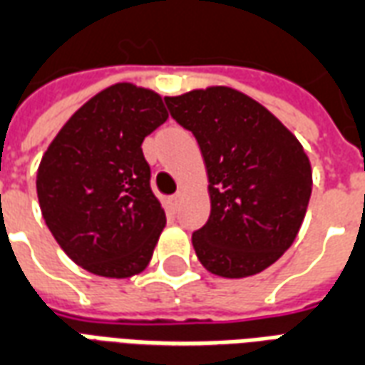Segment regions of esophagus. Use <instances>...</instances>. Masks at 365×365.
<instances>
[{
	"label": "esophagus",
	"mask_w": 365,
	"mask_h": 365,
	"mask_svg": "<svg viewBox=\"0 0 365 365\" xmlns=\"http://www.w3.org/2000/svg\"><path fill=\"white\" fill-rule=\"evenodd\" d=\"M180 205H182V193H175V195H172V197H170V207H172L174 211H178V209H180Z\"/></svg>",
	"instance_id": "34e87169"
}]
</instances>
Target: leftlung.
I'll return each instance as SVG.
<instances>
[{
  "label": "left lung",
  "mask_w": 365,
  "mask_h": 365,
  "mask_svg": "<svg viewBox=\"0 0 365 365\" xmlns=\"http://www.w3.org/2000/svg\"><path fill=\"white\" fill-rule=\"evenodd\" d=\"M193 133L209 178L211 213L191 242L199 262L221 277L272 266L297 237L313 172L282 120L232 88L193 90L164 99Z\"/></svg>",
  "instance_id": "obj_1"
}]
</instances>
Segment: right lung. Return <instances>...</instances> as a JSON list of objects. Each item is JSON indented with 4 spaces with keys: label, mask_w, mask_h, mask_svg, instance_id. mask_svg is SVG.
I'll return each mask as SVG.
<instances>
[{
    "label": "right lung",
    "mask_w": 365,
    "mask_h": 365,
    "mask_svg": "<svg viewBox=\"0 0 365 365\" xmlns=\"http://www.w3.org/2000/svg\"><path fill=\"white\" fill-rule=\"evenodd\" d=\"M166 119L158 93L115 83L82 105L44 152L36 193L46 227L91 274L130 277L150 262L166 215L140 146Z\"/></svg>",
    "instance_id": "add662e5"
}]
</instances>
